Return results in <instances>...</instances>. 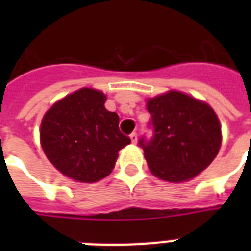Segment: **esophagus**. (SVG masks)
<instances>
[{
    "label": "esophagus",
    "instance_id": "esophagus-1",
    "mask_svg": "<svg viewBox=\"0 0 251 251\" xmlns=\"http://www.w3.org/2000/svg\"><path fill=\"white\" fill-rule=\"evenodd\" d=\"M130 139H131V142H133V143H137V141H138L137 133H131V134H130Z\"/></svg>",
    "mask_w": 251,
    "mask_h": 251
}]
</instances>
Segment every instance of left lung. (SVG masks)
I'll return each instance as SVG.
<instances>
[{
	"label": "left lung",
	"mask_w": 251,
	"mask_h": 251,
	"mask_svg": "<svg viewBox=\"0 0 251 251\" xmlns=\"http://www.w3.org/2000/svg\"><path fill=\"white\" fill-rule=\"evenodd\" d=\"M152 137L139 146L152 175L171 182L193 178L212 163L222 145V127L214 109L177 91L150 99Z\"/></svg>",
	"instance_id": "obj_1"
}]
</instances>
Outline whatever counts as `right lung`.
I'll return each instance as SVG.
<instances>
[{
    "instance_id": "obj_1",
    "label": "right lung",
    "mask_w": 251,
    "mask_h": 251,
    "mask_svg": "<svg viewBox=\"0 0 251 251\" xmlns=\"http://www.w3.org/2000/svg\"><path fill=\"white\" fill-rule=\"evenodd\" d=\"M105 95L82 88L56 102L41 121L45 155L66 177L96 182L109 175L118 151L130 138L120 131V117L104 106Z\"/></svg>"
}]
</instances>
